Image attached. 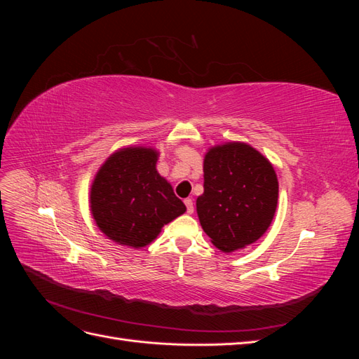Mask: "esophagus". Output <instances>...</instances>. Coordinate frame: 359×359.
<instances>
[{
    "label": "esophagus",
    "mask_w": 359,
    "mask_h": 359,
    "mask_svg": "<svg viewBox=\"0 0 359 359\" xmlns=\"http://www.w3.org/2000/svg\"><path fill=\"white\" fill-rule=\"evenodd\" d=\"M184 203H186V206H187V212H189V214H193V211H194V205H193V201L189 198V199L184 201Z\"/></svg>",
    "instance_id": "esophagus-1"
}]
</instances>
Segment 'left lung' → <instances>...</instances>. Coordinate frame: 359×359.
Returning a JSON list of instances; mask_svg holds the SVG:
<instances>
[{
	"mask_svg": "<svg viewBox=\"0 0 359 359\" xmlns=\"http://www.w3.org/2000/svg\"><path fill=\"white\" fill-rule=\"evenodd\" d=\"M277 199L276 170L255 148L231 142L206 153L196 208L202 229L222 252L257 241L273 222Z\"/></svg>",
	"mask_w": 359,
	"mask_h": 359,
	"instance_id": "obj_1",
	"label": "left lung"
}]
</instances>
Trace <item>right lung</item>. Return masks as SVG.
Instances as JSON below:
<instances>
[{"label":"right lung","mask_w":359,"mask_h":359,"mask_svg":"<svg viewBox=\"0 0 359 359\" xmlns=\"http://www.w3.org/2000/svg\"><path fill=\"white\" fill-rule=\"evenodd\" d=\"M151 148H126L104 161L91 187V212L112 241L140 248L186 211L156 169Z\"/></svg>","instance_id":"1"}]
</instances>
